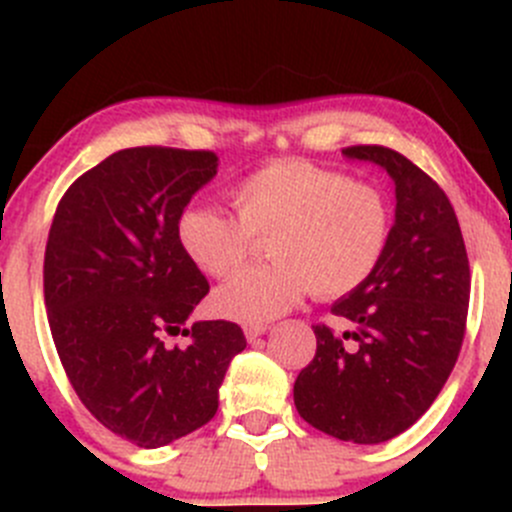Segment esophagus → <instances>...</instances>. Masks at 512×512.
I'll use <instances>...</instances> for the list:
<instances>
[{
	"mask_svg": "<svg viewBox=\"0 0 512 512\" xmlns=\"http://www.w3.org/2000/svg\"><path fill=\"white\" fill-rule=\"evenodd\" d=\"M267 324H247L245 327V337H247V342H257V339L262 337V334L267 332Z\"/></svg>",
	"mask_w": 512,
	"mask_h": 512,
	"instance_id": "esophagus-1",
	"label": "esophagus"
}]
</instances>
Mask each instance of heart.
<instances>
[{
    "label": "heart",
    "mask_w": 512,
    "mask_h": 512,
    "mask_svg": "<svg viewBox=\"0 0 512 512\" xmlns=\"http://www.w3.org/2000/svg\"><path fill=\"white\" fill-rule=\"evenodd\" d=\"M237 218L210 205L180 213V250L200 272L227 277L267 242L272 262L250 267L213 294L220 317L265 324L307 292L337 299L364 285L391 240L389 195L369 180L307 160H275L230 190Z\"/></svg>",
    "instance_id": "obj_1"
}]
</instances>
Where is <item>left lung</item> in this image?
Masks as SVG:
<instances>
[{"instance_id": "obj_1", "label": "left lung", "mask_w": 512, "mask_h": 512, "mask_svg": "<svg viewBox=\"0 0 512 512\" xmlns=\"http://www.w3.org/2000/svg\"><path fill=\"white\" fill-rule=\"evenodd\" d=\"M396 185V220L374 275L332 304L352 332L314 327L317 354L294 381L309 426L352 443L399 436L428 411L466 334L471 270L461 225L436 180L384 146H349Z\"/></svg>"}]
</instances>
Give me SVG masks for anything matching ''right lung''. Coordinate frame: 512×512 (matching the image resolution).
Masks as SVG:
<instances>
[{"instance_id":"add662e5","label":"right lung","mask_w":512,"mask_h":512,"mask_svg":"<svg viewBox=\"0 0 512 512\" xmlns=\"http://www.w3.org/2000/svg\"><path fill=\"white\" fill-rule=\"evenodd\" d=\"M215 173L213 151L126 148L76 178L51 220L44 302L56 352L91 416L141 448L205 426L247 347L225 319L183 329L210 285L175 225ZM170 333L189 344L168 348Z\"/></svg>"}]
</instances>
